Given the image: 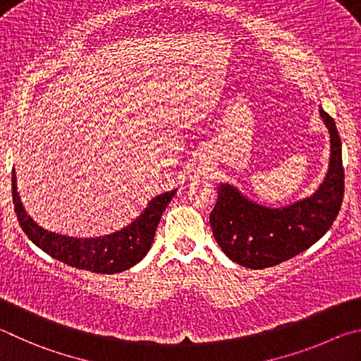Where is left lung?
I'll list each match as a JSON object with an SVG mask.
<instances>
[{
	"instance_id": "8db88e82",
	"label": "left lung",
	"mask_w": 361,
	"mask_h": 361,
	"mask_svg": "<svg viewBox=\"0 0 361 361\" xmlns=\"http://www.w3.org/2000/svg\"><path fill=\"white\" fill-rule=\"evenodd\" d=\"M320 117L330 133L331 154L325 179L311 197L268 207L230 184L219 185L209 222L230 260L250 269L276 267L311 247L331 228L344 197L343 150L334 120L322 107Z\"/></svg>"
}]
</instances>
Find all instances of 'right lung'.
Returning <instances> with one entry per match:
<instances>
[{
  "mask_svg": "<svg viewBox=\"0 0 361 361\" xmlns=\"http://www.w3.org/2000/svg\"><path fill=\"white\" fill-rule=\"evenodd\" d=\"M176 192L174 188L152 198L141 216L122 230L98 238H73L44 230L28 216L17 193L16 171L12 169V201L25 235L55 260L98 274L122 273L147 255L163 211Z\"/></svg>",
  "mask_w": 361,
  "mask_h": 361,
  "instance_id": "right-lung-1",
  "label": "right lung"
}]
</instances>
